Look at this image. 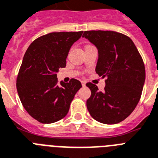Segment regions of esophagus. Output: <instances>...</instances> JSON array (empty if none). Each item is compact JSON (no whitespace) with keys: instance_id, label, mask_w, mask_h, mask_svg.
Returning <instances> with one entry per match:
<instances>
[{"instance_id":"obj_1","label":"esophagus","mask_w":158,"mask_h":158,"mask_svg":"<svg viewBox=\"0 0 158 158\" xmlns=\"http://www.w3.org/2000/svg\"><path fill=\"white\" fill-rule=\"evenodd\" d=\"M85 83L86 82H85V81H81V85H82V86H85Z\"/></svg>"}]
</instances>
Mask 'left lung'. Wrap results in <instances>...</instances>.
I'll return each mask as SVG.
<instances>
[{
  "mask_svg": "<svg viewBox=\"0 0 158 158\" xmlns=\"http://www.w3.org/2000/svg\"><path fill=\"white\" fill-rule=\"evenodd\" d=\"M85 37L98 49L95 72L106 77L99 91L91 82L86 101L89 114L103 124H117L129 117L140 99L145 81L143 59L129 36L113 31H85Z\"/></svg>",
  "mask_w": 158,
  "mask_h": 158,
  "instance_id": "obj_1",
  "label": "left lung"
}]
</instances>
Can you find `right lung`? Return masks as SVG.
I'll list each match as a JSON object with an SVG mask.
<instances>
[{
  "label": "right lung",
  "instance_id": "obj_1",
  "mask_svg": "<svg viewBox=\"0 0 158 158\" xmlns=\"http://www.w3.org/2000/svg\"><path fill=\"white\" fill-rule=\"evenodd\" d=\"M82 32H50L34 40L25 53L16 80L17 91L25 110L41 123L64 118L81 87L74 78L58 85L57 72L65 68L69 50Z\"/></svg>",
  "mask_w": 158,
  "mask_h": 158
}]
</instances>
